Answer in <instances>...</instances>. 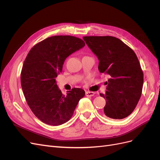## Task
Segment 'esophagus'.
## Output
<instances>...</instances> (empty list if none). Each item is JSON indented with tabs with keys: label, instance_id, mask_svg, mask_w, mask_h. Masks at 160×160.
<instances>
[{
	"label": "esophagus",
	"instance_id": "34e87169",
	"mask_svg": "<svg viewBox=\"0 0 160 160\" xmlns=\"http://www.w3.org/2000/svg\"><path fill=\"white\" fill-rule=\"evenodd\" d=\"M95 94V92H92V91H86L85 93V95L88 97H92Z\"/></svg>",
	"mask_w": 160,
	"mask_h": 160
}]
</instances>
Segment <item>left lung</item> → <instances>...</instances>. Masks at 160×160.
<instances>
[{"label":"left lung","instance_id":"8db88e82","mask_svg":"<svg viewBox=\"0 0 160 160\" xmlns=\"http://www.w3.org/2000/svg\"><path fill=\"white\" fill-rule=\"evenodd\" d=\"M86 44L98 57L100 72L110 75L104 114L121 119L135 109L141 98L143 73L135 52L119 38L111 36H86Z\"/></svg>","mask_w":160,"mask_h":160}]
</instances>
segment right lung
<instances>
[{
	"label": "right lung",
	"instance_id": "add662e5",
	"mask_svg": "<svg viewBox=\"0 0 160 160\" xmlns=\"http://www.w3.org/2000/svg\"><path fill=\"white\" fill-rule=\"evenodd\" d=\"M85 45L79 38L57 35L45 38L28 52L21 71V87L30 109L43 123L57 126L68 122L85 96L80 88L62 95L55 81L66 58Z\"/></svg>",
	"mask_w": 160,
	"mask_h": 160
}]
</instances>
